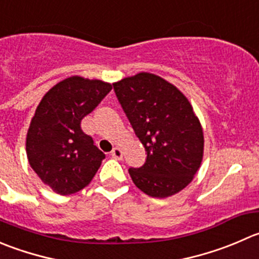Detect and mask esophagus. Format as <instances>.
I'll return each mask as SVG.
<instances>
[{
	"label": "esophagus",
	"mask_w": 259,
	"mask_h": 259,
	"mask_svg": "<svg viewBox=\"0 0 259 259\" xmlns=\"http://www.w3.org/2000/svg\"><path fill=\"white\" fill-rule=\"evenodd\" d=\"M111 155H112V158H115V159H122V150L120 149L119 147L114 148L111 152Z\"/></svg>",
	"instance_id": "esophagus-1"
}]
</instances>
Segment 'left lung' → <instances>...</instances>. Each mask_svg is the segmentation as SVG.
<instances>
[{"label": "left lung", "mask_w": 259, "mask_h": 259, "mask_svg": "<svg viewBox=\"0 0 259 259\" xmlns=\"http://www.w3.org/2000/svg\"><path fill=\"white\" fill-rule=\"evenodd\" d=\"M114 91L147 152L130 177L148 196L165 199L196 175L204 155V133L187 97L155 74L142 72L114 83Z\"/></svg>", "instance_id": "obj_1"}]
</instances>
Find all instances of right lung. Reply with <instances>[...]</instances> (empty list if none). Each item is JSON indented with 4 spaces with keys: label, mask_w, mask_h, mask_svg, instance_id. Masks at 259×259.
Returning <instances> with one entry per match:
<instances>
[{
    "label": "right lung",
    "mask_w": 259,
    "mask_h": 259,
    "mask_svg": "<svg viewBox=\"0 0 259 259\" xmlns=\"http://www.w3.org/2000/svg\"><path fill=\"white\" fill-rule=\"evenodd\" d=\"M100 79L73 76L49 90L35 110L26 135V154L40 180L59 195L86 187L105 154L81 129L86 115L111 91Z\"/></svg>",
    "instance_id": "add662e5"
}]
</instances>
